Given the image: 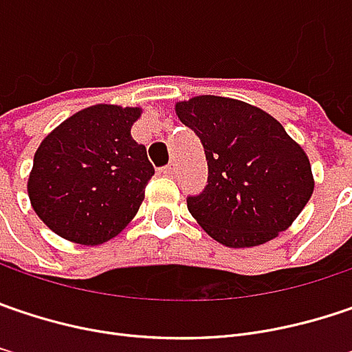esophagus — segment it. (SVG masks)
<instances>
[{"mask_svg": "<svg viewBox=\"0 0 352 352\" xmlns=\"http://www.w3.org/2000/svg\"><path fill=\"white\" fill-rule=\"evenodd\" d=\"M161 173H163V175L173 177V173H175V165H173V163H169V165L161 167Z\"/></svg>", "mask_w": 352, "mask_h": 352, "instance_id": "34e87169", "label": "esophagus"}]
</instances>
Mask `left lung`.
Masks as SVG:
<instances>
[{"instance_id": "left-lung-1", "label": "left lung", "mask_w": 352, "mask_h": 352, "mask_svg": "<svg viewBox=\"0 0 352 352\" xmlns=\"http://www.w3.org/2000/svg\"><path fill=\"white\" fill-rule=\"evenodd\" d=\"M175 111L205 149L207 185L187 207L211 237L255 247L297 219L315 187L311 163L275 117L215 95L181 101Z\"/></svg>"}]
</instances>
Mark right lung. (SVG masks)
I'll list each match as a JSON object with an SVG mask.
<instances>
[{
    "label": "right lung",
    "instance_id": "1",
    "mask_svg": "<svg viewBox=\"0 0 352 352\" xmlns=\"http://www.w3.org/2000/svg\"><path fill=\"white\" fill-rule=\"evenodd\" d=\"M139 107L94 105L65 119L33 157V211L59 237L101 245L135 217L155 175L131 137Z\"/></svg>",
    "mask_w": 352,
    "mask_h": 352
}]
</instances>
